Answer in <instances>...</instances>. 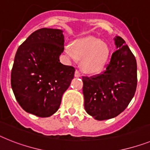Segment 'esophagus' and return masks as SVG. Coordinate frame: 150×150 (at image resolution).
<instances>
[{
    "label": "esophagus",
    "instance_id": "1",
    "mask_svg": "<svg viewBox=\"0 0 150 150\" xmlns=\"http://www.w3.org/2000/svg\"><path fill=\"white\" fill-rule=\"evenodd\" d=\"M75 77H77V78L81 77V74H80V72H79V70H75Z\"/></svg>",
    "mask_w": 150,
    "mask_h": 150
}]
</instances>
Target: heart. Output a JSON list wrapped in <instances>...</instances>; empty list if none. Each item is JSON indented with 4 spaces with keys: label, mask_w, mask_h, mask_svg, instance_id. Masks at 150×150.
Masks as SVG:
<instances>
[{
    "label": "heart",
    "mask_w": 150,
    "mask_h": 150,
    "mask_svg": "<svg viewBox=\"0 0 150 150\" xmlns=\"http://www.w3.org/2000/svg\"><path fill=\"white\" fill-rule=\"evenodd\" d=\"M65 53L70 59L81 60V68L88 74L100 71L106 65L109 49L102 41L95 38H84L75 41L71 46L65 48Z\"/></svg>",
    "instance_id": "b5f03b06"
}]
</instances>
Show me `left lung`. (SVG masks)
Segmentation results:
<instances>
[{
  "mask_svg": "<svg viewBox=\"0 0 150 150\" xmlns=\"http://www.w3.org/2000/svg\"><path fill=\"white\" fill-rule=\"evenodd\" d=\"M114 42L117 50L112 54L105 71L82 77L85 109L98 120L114 118L122 113L137 89L135 56L121 37L116 36Z\"/></svg>",
  "mask_w": 150,
  "mask_h": 150,
  "instance_id": "8db88e82",
  "label": "left lung"
}]
</instances>
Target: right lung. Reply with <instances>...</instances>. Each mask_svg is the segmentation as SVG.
<instances>
[{
	"mask_svg": "<svg viewBox=\"0 0 150 150\" xmlns=\"http://www.w3.org/2000/svg\"><path fill=\"white\" fill-rule=\"evenodd\" d=\"M62 30H36L19 46L11 71V87L21 108L48 117L58 110L62 94L74 78L75 68L62 64Z\"/></svg>",
	"mask_w": 150,
	"mask_h": 150,
	"instance_id": "right-lung-1",
	"label": "right lung"
}]
</instances>
